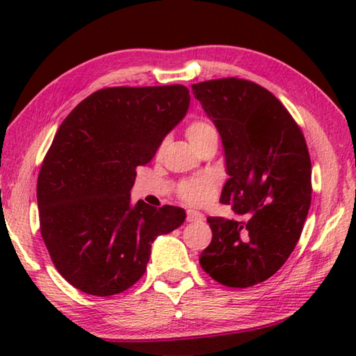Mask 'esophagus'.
I'll list each match as a JSON object with an SVG mask.
<instances>
[{
  "label": "esophagus",
  "mask_w": 356,
  "mask_h": 356,
  "mask_svg": "<svg viewBox=\"0 0 356 356\" xmlns=\"http://www.w3.org/2000/svg\"><path fill=\"white\" fill-rule=\"evenodd\" d=\"M186 221L190 222L204 221V215L201 212H196V210H188V212H186Z\"/></svg>",
  "instance_id": "obj_1"
}]
</instances>
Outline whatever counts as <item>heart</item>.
<instances>
[{
  "label": "heart",
  "instance_id": "obj_1",
  "mask_svg": "<svg viewBox=\"0 0 356 356\" xmlns=\"http://www.w3.org/2000/svg\"><path fill=\"white\" fill-rule=\"evenodd\" d=\"M186 136L196 150L212 140H218V134L206 119H196L186 127ZM216 191V180L210 176L195 177L180 184L179 196L191 206H206L213 200Z\"/></svg>",
  "mask_w": 356,
  "mask_h": 356
}]
</instances>
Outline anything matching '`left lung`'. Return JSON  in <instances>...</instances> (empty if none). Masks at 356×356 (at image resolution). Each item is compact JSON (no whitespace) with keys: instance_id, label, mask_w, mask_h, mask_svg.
I'll return each instance as SVG.
<instances>
[{"instance_id":"obj_1","label":"left lung","mask_w":356,"mask_h":356,"mask_svg":"<svg viewBox=\"0 0 356 356\" xmlns=\"http://www.w3.org/2000/svg\"><path fill=\"white\" fill-rule=\"evenodd\" d=\"M225 147L227 182L220 202L243 220L209 216L212 242L202 270L227 287H251L291 256L311 206V159L284 105L259 84L220 78L193 84Z\"/></svg>"}]
</instances>
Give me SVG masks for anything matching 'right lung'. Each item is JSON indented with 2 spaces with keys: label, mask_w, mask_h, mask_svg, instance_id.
Returning a JSON list of instances; mask_svg holds the SVG:
<instances>
[{
  "label": "right lung",
  "mask_w": 356,
  "mask_h": 356,
  "mask_svg": "<svg viewBox=\"0 0 356 356\" xmlns=\"http://www.w3.org/2000/svg\"><path fill=\"white\" fill-rule=\"evenodd\" d=\"M182 84L105 88L59 125L38 177L40 234L53 264L78 291L108 297L146 272L155 237L177 229L185 210L130 204L136 168L154 159L184 119Z\"/></svg>",
  "instance_id": "1"
}]
</instances>
